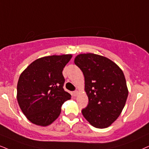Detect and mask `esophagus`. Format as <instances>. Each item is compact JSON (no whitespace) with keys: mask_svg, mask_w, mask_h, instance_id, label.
Returning <instances> with one entry per match:
<instances>
[{"mask_svg":"<svg viewBox=\"0 0 149 149\" xmlns=\"http://www.w3.org/2000/svg\"><path fill=\"white\" fill-rule=\"evenodd\" d=\"M73 95H74V96H76V95L78 94V91H73Z\"/></svg>","mask_w":149,"mask_h":149,"instance_id":"34e87169","label":"esophagus"}]
</instances>
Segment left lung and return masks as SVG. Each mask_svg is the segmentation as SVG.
I'll list each match as a JSON object with an SVG mask.
<instances>
[{
  "mask_svg": "<svg viewBox=\"0 0 149 149\" xmlns=\"http://www.w3.org/2000/svg\"><path fill=\"white\" fill-rule=\"evenodd\" d=\"M74 63L84 74L88 98L82 115L94 127H109L121 113L128 97L123 71L109 58L90 53L79 54Z\"/></svg>",
  "mask_w": 149,
  "mask_h": 149,
  "instance_id": "left-lung-1",
  "label": "left lung"
}]
</instances>
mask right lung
<instances>
[{
	"instance_id": "right-lung-1",
	"label": "right lung",
	"mask_w": 149,
	"mask_h": 149,
	"mask_svg": "<svg viewBox=\"0 0 149 149\" xmlns=\"http://www.w3.org/2000/svg\"><path fill=\"white\" fill-rule=\"evenodd\" d=\"M72 55L45 56L31 63L20 74L17 100L26 118L36 125L46 127L58 118L61 107L71 99L63 88V70Z\"/></svg>"
}]
</instances>
